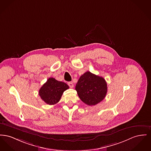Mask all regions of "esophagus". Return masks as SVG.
Masks as SVG:
<instances>
[{"label":"esophagus","instance_id":"1","mask_svg":"<svg viewBox=\"0 0 151 151\" xmlns=\"http://www.w3.org/2000/svg\"><path fill=\"white\" fill-rule=\"evenodd\" d=\"M68 86L71 87V88H73V83L72 82V81H70V82H68Z\"/></svg>","mask_w":151,"mask_h":151}]
</instances>
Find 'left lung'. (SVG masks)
<instances>
[{"instance_id": "1", "label": "left lung", "mask_w": 151, "mask_h": 151, "mask_svg": "<svg viewBox=\"0 0 151 151\" xmlns=\"http://www.w3.org/2000/svg\"><path fill=\"white\" fill-rule=\"evenodd\" d=\"M75 89L83 103L92 106L99 103L106 97L107 84L103 78L87 71L80 76Z\"/></svg>"}]
</instances>
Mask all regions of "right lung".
I'll use <instances>...</instances> for the list:
<instances>
[{
  "label": "right lung",
  "mask_w": 151,
  "mask_h": 151,
  "mask_svg": "<svg viewBox=\"0 0 151 151\" xmlns=\"http://www.w3.org/2000/svg\"><path fill=\"white\" fill-rule=\"evenodd\" d=\"M68 88L65 83L50 78L39 89V95L45 103L54 105L59 101L64 91Z\"/></svg>",
  "instance_id": "add662e5"
}]
</instances>
